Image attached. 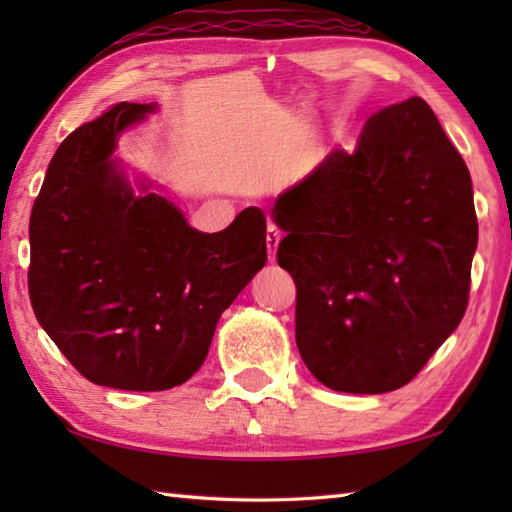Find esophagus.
<instances>
[{
  "label": "esophagus",
  "mask_w": 512,
  "mask_h": 512,
  "mask_svg": "<svg viewBox=\"0 0 512 512\" xmlns=\"http://www.w3.org/2000/svg\"><path fill=\"white\" fill-rule=\"evenodd\" d=\"M279 242H281V231L273 222H270L268 224V231H266V246H268V259H270V262H273V259H275Z\"/></svg>",
  "instance_id": "34e87169"
}]
</instances>
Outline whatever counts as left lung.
Instances as JSON below:
<instances>
[{
	"label": "left lung",
	"instance_id": "left-lung-1",
	"mask_svg": "<svg viewBox=\"0 0 512 512\" xmlns=\"http://www.w3.org/2000/svg\"><path fill=\"white\" fill-rule=\"evenodd\" d=\"M277 262L297 286L295 339L312 376L385 394L416 376L458 328L477 217L471 173L418 96L365 123L279 195Z\"/></svg>",
	"mask_w": 512,
	"mask_h": 512
}]
</instances>
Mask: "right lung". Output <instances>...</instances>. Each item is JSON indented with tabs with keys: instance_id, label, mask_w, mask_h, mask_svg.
<instances>
[{
	"instance_id": "1",
	"label": "right lung",
	"mask_w": 512,
	"mask_h": 512,
	"mask_svg": "<svg viewBox=\"0 0 512 512\" xmlns=\"http://www.w3.org/2000/svg\"><path fill=\"white\" fill-rule=\"evenodd\" d=\"M156 110L118 103L74 129L30 215L37 321L85 378L127 391L187 383L222 312L266 264L257 206L202 233L149 180L129 182L114 156L118 138Z\"/></svg>"
}]
</instances>
